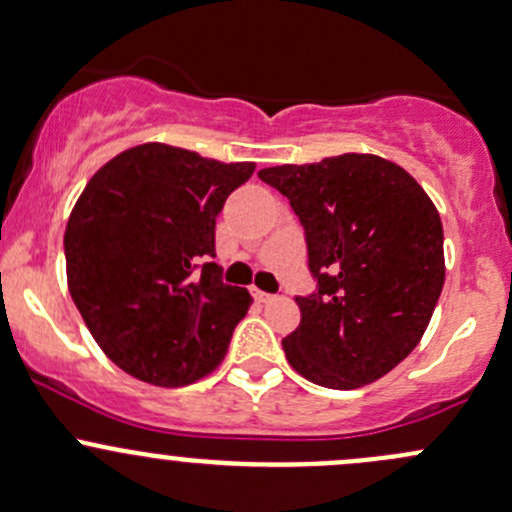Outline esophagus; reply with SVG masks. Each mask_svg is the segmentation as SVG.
<instances>
[{
	"label": "esophagus",
	"instance_id": "obj_1",
	"mask_svg": "<svg viewBox=\"0 0 512 512\" xmlns=\"http://www.w3.org/2000/svg\"><path fill=\"white\" fill-rule=\"evenodd\" d=\"M252 297H255L257 301H260V304H267V301H272V299H274L272 294H267V292H260V289H252Z\"/></svg>",
	"mask_w": 512,
	"mask_h": 512
}]
</instances>
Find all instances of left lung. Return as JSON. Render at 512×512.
Returning a JSON list of instances; mask_svg holds the SVG:
<instances>
[{
	"mask_svg": "<svg viewBox=\"0 0 512 512\" xmlns=\"http://www.w3.org/2000/svg\"><path fill=\"white\" fill-rule=\"evenodd\" d=\"M304 225L316 292L282 341L311 383L355 390L407 358L444 287V230L432 198L375 154L262 169Z\"/></svg>",
	"mask_w": 512,
	"mask_h": 512,
	"instance_id": "8db88e82",
	"label": "left lung"
}]
</instances>
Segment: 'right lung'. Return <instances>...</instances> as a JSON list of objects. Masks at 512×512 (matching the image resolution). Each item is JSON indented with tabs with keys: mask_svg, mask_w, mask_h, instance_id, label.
I'll list each match as a JSON object with an SVG mask.
<instances>
[{
	"mask_svg": "<svg viewBox=\"0 0 512 512\" xmlns=\"http://www.w3.org/2000/svg\"><path fill=\"white\" fill-rule=\"evenodd\" d=\"M252 171V161L147 142L80 193L63 238L68 292L102 353L132 378L184 387L225 358L252 297L206 260L225 198Z\"/></svg>",
	"mask_w": 512,
	"mask_h": 512,
	"instance_id": "1",
	"label": "right lung"
}]
</instances>
